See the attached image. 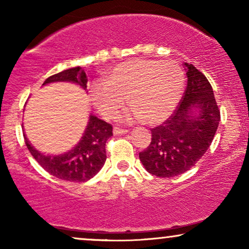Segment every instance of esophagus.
<instances>
[{
  "label": "esophagus",
  "mask_w": 249,
  "mask_h": 249,
  "mask_svg": "<svg viewBox=\"0 0 249 249\" xmlns=\"http://www.w3.org/2000/svg\"><path fill=\"white\" fill-rule=\"evenodd\" d=\"M127 132H128L127 129H122V128H119V127L113 128V134L114 135H124V134H127Z\"/></svg>",
  "instance_id": "obj_1"
}]
</instances>
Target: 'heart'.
<instances>
[{
	"mask_svg": "<svg viewBox=\"0 0 249 249\" xmlns=\"http://www.w3.org/2000/svg\"><path fill=\"white\" fill-rule=\"evenodd\" d=\"M185 74L175 62L132 59L112 68L107 81L91 86V101L107 119L114 118L124 107L131 110L124 121L142 119L146 124H159L175 110L185 89Z\"/></svg>",
	"mask_w": 249,
	"mask_h": 249,
	"instance_id": "obj_1",
	"label": "heart"
}]
</instances>
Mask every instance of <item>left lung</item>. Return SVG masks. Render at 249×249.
<instances>
[{
  "label": "left lung",
  "mask_w": 249,
  "mask_h": 249,
  "mask_svg": "<svg viewBox=\"0 0 249 249\" xmlns=\"http://www.w3.org/2000/svg\"><path fill=\"white\" fill-rule=\"evenodd\" d=\"M185 66L188 80L178 107L163 124L151 129V144L139 153L145 169L161 178L193 168L212 144L221 119L207 78L193 64ZM194 108L199 110L197 116L193 115Z\"/></svg>",
  "instance_id": "left-lung-1"
}]
</instances>
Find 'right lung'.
Here are the masks:
<instances>
[{
  "label": "right lung",
  "mask_w": 249,
  "mask_h": 249,
  "mask_svg": "<svg viewBox=\"0 0 249 249\" xmlns=\"http://www.w3.org/2000/svg\"><path fill=\"white\" fill-rule=\"evenodd\" d=\"M55 81H71L80 85L84 89L87 88L86 73L80 67L71 68L53 74L47 78L43 85ZM112 129V124L90 115L89 122L80 142L76 147L61 155L43 154L29 144L25 135L23 137L30 154L50 175L67 181L84 182L93 178L104 165L107 160L105 144L113 135Z\"/></svg>",
  "instance_id": "1"
}]
</instances>
